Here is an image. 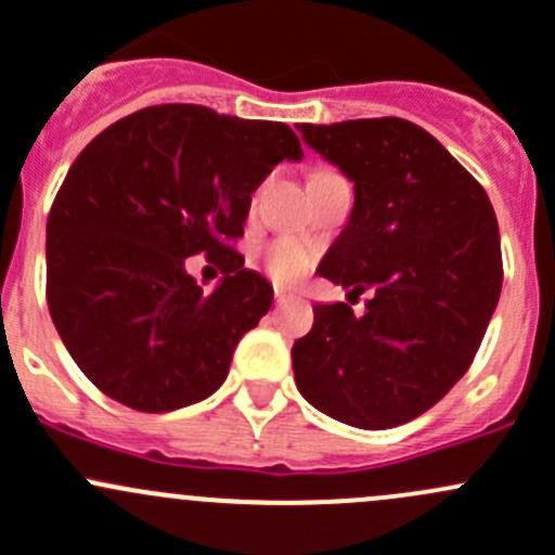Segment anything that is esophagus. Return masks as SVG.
I'll use <instances>...</instances> for the list:
<instances>
[{
    "label": "esophagus",
    "instance_id": "esophagus-1",
    "mask_svg": "<svg viewBox=\"0 0 555 555\" xmlns=\"http://www.w3.org/2000/svg\"><path fill=\"white\" fill-rule=\"evenodd\" d=\"M273 298H276V306H282V304H287V300L293 298V295H287V293H284V289H276V293H273Z\"/></svg>",
    "mask_w": 555,
    "mask_h": 555
}]
</instances>
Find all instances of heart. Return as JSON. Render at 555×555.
I'll return each instance as SVG.
<instances>
[{
	"instance_id": "obj_1",
	"label": "heart",
	"mask_w": 555,
	"mask_h": 555,
	"mask_svg": "<svg viewBox=\"0 0 555 555\" xmlns=\"http://www.w3.org/2000/svg\"><path fill=\"white\" fill-rule=\"evenodd\" d=\"M262 262H266V271L273 282L293 284L309 271L313 255L309 246L295 242V238H279L268 246Z\"/></svg>"
}]
</instances>
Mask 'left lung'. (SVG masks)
<instances>
[{"mask_svg":"<svg viewBox=\"0 0 555 555\" xmlns=\"http://www.w3.org/2000/svg\"><path fill=\"white\" fill-rule=\"evenodd\" d=\"M354 182V209L319 276L360 298L313 306L295 340L300 395L335 422L389 429L443 400L473 365L502 289L500 225L473 177L402 117L298 126Z\"/></svg>","mask_w":555,"mask_h":555,"instance_id":"1","label":"left lung"}]
</instances>
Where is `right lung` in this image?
Instances as JSON below:
<instances>
[{"label":"right lung","instance_id":"obj_1","mask_svg":"<svg viewBox=\"0 0 555 555\" xmlns=\"http://www.w3.org/2000/svg\"><path fill=\"white\" fill-rule=\"evenodd\" d=\"M293 128L198 104L139 109L72 164L48 215V309L66 351L112 400L142 413L193 405L273 304L231 242ZM204 250L227 276L206 296L183 271Z\"/></svg>","mask_w":555,"mask_h":555}]
</instances>
